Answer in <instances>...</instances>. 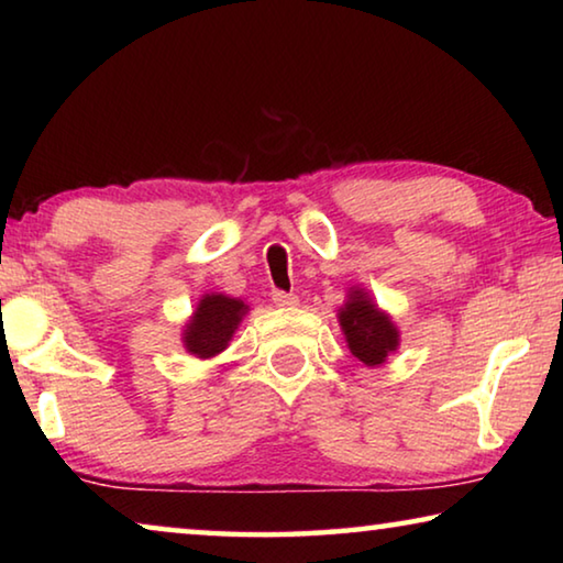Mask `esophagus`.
I'll list each match as a JSON object with an SVG mask.
<instances>
[{
	"mask_svg": "<svg viewBox=\"0 0 563 563\" xmlns=\"http://www.w3.org/2000/svg\"><path fill=\"white\" fill-rule=\"evenodd\" d=\"M273 302L278 305V308H292V305H298V298H295L292 292H285V290H273Z\"/></svg>",
	"mask_w": 563,
	"mask_h": 563,
	"instance_id": "obj_1",
	"label": "esophagus"
}]
</instances>
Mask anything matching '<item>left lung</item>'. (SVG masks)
Instances as JSON below:
<instances>
[{
  "instance_id": "obj_1",
  "label": "left lung",
  "mask_w": 563,
  "mask_h": 563,
  "mask_svg": "<svg viewBox=\"0 0 563 563\" xmlns=\"http://www.w3.org/2000/svg\"><path fill=\"white\" fill-rule=\"evenodd\" d=\"M340 325L352 355L369 367L383 365L389 352L397 350L399 335L395 325L365 292L355 290V295H350L347 305L340 310Z\"/></svg>"
}]
</instances>
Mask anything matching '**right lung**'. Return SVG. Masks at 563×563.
Returning <instances> with one entry per match:
<instances>
[{
  "mask_svg": "<svg viewBox=\"0 0 563 563\" xmlns=\"http://www.w3.org/2000/svg\"><path fill=\"white\" fill-rule=\"evenodd\" d=\"M245 310L243 300L225 298V295H206L186 328L184 342L190 355L213 357L225 350Z\"/></svg>",
  "mask_w": 563,
  "mask_h": 563,
  "instance_id": "add662e5",
  "label": "right lung"
}]
</instances>
